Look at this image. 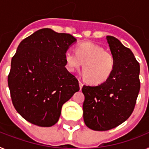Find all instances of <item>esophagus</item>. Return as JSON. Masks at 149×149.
Instances as JSON below:
<instances>
[{
	"instance_id": "obj_1",
	"label": "esophagus",
	"mask_w": 149,
	"mask_h": 149,
	"mask_svg": "<svg viewBox=\"0 0 149 149\" xmlns=\"http://www.w3.org/2000/svg\"><path fill=\"white\" fill-rule=\"evenodd\" d=\"M83 85H84V84L82 83V82L81 81H79V86H80V89H81V90L82 89V87H83Z\"/></svg>"
}]
</instances>
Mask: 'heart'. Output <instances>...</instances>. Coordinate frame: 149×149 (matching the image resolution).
Listing matches in <instances>:
<instances>
[{"label":"heart","mask_w":149,"mask_h":149,"mask_svg":"<svg viewBox=\"0 0 149 149\" xmlns=\"http://www.w3.org/2000/svg\"><path fill=\"white\" fill-rule=\"evenodd\" d=\"M66 68L69 72L82 70L87 80L92 84H101L113 74L116 59L111 52L93 42H83L76 47L75 52L67 51L65 54Z\"/></svg>","instance_id":"obj_1"}]
</instances>
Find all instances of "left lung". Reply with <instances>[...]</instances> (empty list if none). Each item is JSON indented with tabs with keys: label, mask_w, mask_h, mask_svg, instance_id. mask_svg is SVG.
<instances>
[{
	"label": "left lung",
	"mask_w": 149,
	"mask_h": 149,
	"mask_svg": "<svg viewBox=\"0 0 149 149\" xmlns=\"http://www.w3.org/2000/svg\"><path fill=\"white\" fill-rule=\"evenodd\" d=\"M116 59L110 77L98 86L82 88L84 123L91 130L107 131L120 126L131 116L140 90V66L132 51L116 38L107 36Z\"/></svg>",
	"instance_id": "left-lung-1"
}]
</instances>
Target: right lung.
Masks as SVG:
<instances>
[{
    "mask_svg": "<svg viewBox=\"0 0 149 149\" xmlns=\"http://www.w3.org/2000/svg\"><path fill=\"white\" fill-rule=\"evenodd\" d=\"M76 41L68 33L45 28L19 43L8 74L12 103L26 120L42 127L58 122L62 105L80 90L65 54Z\"/></svg>",
    "mask_w": 149,
    "mask_h": 149,
    "instance_id": "1",
    "label": "right lung"
}]
</instances>
